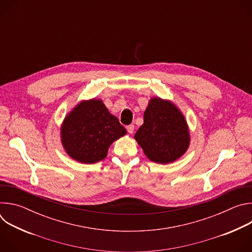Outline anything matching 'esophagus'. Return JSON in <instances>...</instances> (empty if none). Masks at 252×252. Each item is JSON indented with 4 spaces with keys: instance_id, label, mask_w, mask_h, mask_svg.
Here are the masks:
<instances>
[{
    "instance_id": "1",
    "label": "esophagus",
    "mask_w": 252,
    "mask_h": 252,
    "mask_svg": "<svg viewBox=\"0 0 252 252\" xmlns=\"http://www.w3.org/2000/svg\"><path fill=\"white\" fill-rule=\"evenodd\" d=\"M126 129H127V131H128L129 133H132V132H133V129H134V126H133V125H129V126H126Z\"/></svg>"
}]
</instances>
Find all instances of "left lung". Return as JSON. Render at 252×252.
<instances>
[{"label": "left lung", "instance_id": "left-lung-1", "mask_svg": "<svg viewBox=\"0 0 252 252\" xmlns=\"http://www.w3.org/2000/svg\"><path fill=\"white\" fill-rule=\"evenodd\" d=\"M143 153L152 161L166 164L181 158L189 147L187 121L169 100L153 97L143 115V125L134 134Z\"/></svg>", "mask_w": 252, "mask_h": 252}]
</instances>
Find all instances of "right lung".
Here are the masks:
<instances>
[{"instance_id":"1","label":"right lung","mask_w":252,"mask_h":252,"mask_svg":"<svg viewBox=\"0 0 252 252\" xmlns=\"http://www.w3.org/2000/svg\"><path fill=\"white\" fill-rule=\"evenodd\" d=\"M126 133L119 120L109 113L102 100L96 98L77 104L61 127L65 153L82 163L102 160L112 143Z\"/></svg>"}]
</instances>
